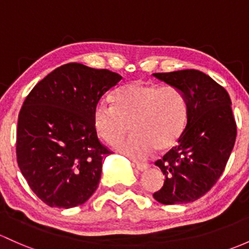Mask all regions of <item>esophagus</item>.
I'll list each match as a JSON object with an SVG mask.
<instances>
[{"label": "esophagus", "mask_w": 249, "mask_h": 249, "mask_svg": "<svg viewBox=\"0 0 249 249\" xmlns=\"http://www.w3.org/2000/svg\"><path fill=\"white\" fill-rule=\"evenodd\" d=\"M135 166H136V168H137L138 171H141V172H144L149 168L148 163H141V162H136Z\"/></svg>", "instance_id": "obj_1"}]
</instances>
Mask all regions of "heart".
Wrapping results in <instances>:
<instances>
[{
  "label": "heart",
  "instance_id": "1",
  "mask_svg": "<svg viewBox=\"0 0 249 249\" xmlns=\"http://www.w3.org/2000/svg\"><path fill=\"white\" fill-rule=\"evenodd\" d=\"M187 100L172 86L133 82L113 94V105L99 101L94 107L93 125L107 144L119 145V151L132 159H143L151 151H162L179 141L186 127Z\"/></svg>",
  "mask_w": 249,
  "mask_h": 249
}]
</instances>
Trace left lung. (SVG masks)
<instances>
[{"label": "left lung", "mask_w": 249, "mask_h": 249, "mask_svg": "<svg viewBox=\"0 0 249 249\" xmlns=\"http://www.w3.org/2000/svg\"><path fill=\"white\" fill-rule=\"evenodd\" d=\"M153 75L181 90L187 100V123L181 137L155 162L164 184L153 197L164 205L195 201L216 184L234 148L236 123L231 100L222 86L198 70Z\"/></svg>", "instance_id": "1"}]
</instances>
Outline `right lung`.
<instances>
[{"label":"right lung","instance_id":"obj_1","mask_svg":"<svg viewBox=\"0 0 249 249\" xmlns=\"http://www.w3.org/2000/svg\"><path fill=\"white\" fill-rule=\"evenodd\" d=\"M122 76L80 63L57 68L31 90L19 113L17 160L31 190L51 208L82 205L99 186L103 160L93 112Z\"/></svg>","mask_w":249,"mask_h":249}]
</instances>
